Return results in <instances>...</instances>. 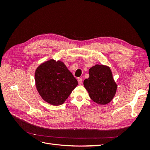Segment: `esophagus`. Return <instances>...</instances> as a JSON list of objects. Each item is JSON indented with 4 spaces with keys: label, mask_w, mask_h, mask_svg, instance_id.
Returning <instances> with one entry per match:
<instances>
[{
    "label": "esophagus",
    "mask_w": 150,
    "mask_h": 150,
    "mask_svg": "<svg viewBox=\"0 0 150 150\" xmlns=\"http://www.w3.org/2000/svg\"><path fill=\"white\" fill-rule=\"evenodd\" d=\"M78 84L80 85V84H82V82H83V79H82V78H78Z\"/></svg>",
    "instance_id": "obj_1"
}]
</instances>
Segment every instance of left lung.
<instances>
[{
    "label": "left lung",
    "instance_id": "left-lung-1",
    "mask_svg": "<svg viewBox=\"0 0 150 150\" xmlns=\"http://www.w3.org/2000/svg\"><path fill=\"white\" fill-rule=\"evenodd\" d=\"M89 77L84 81V86L92 100L105 105L114 98L117 85L113 79L110 67L96 64L89 70Z\"/></svg>",
    "mask_w": 150,
    "mask_h": 150
}]
</instances>
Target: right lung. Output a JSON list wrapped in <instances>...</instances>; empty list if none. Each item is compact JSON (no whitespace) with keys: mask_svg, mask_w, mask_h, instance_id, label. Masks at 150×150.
<instances>
[{"mask_svg":"<svg viewBox=\"0 0 150 150\" xmlns=\"http://www.w3.org/2000/svg\"><path fill=\"white\" fill-rule=\"evenodd\" d=\"M35 86L44 101L53 106L61 105L78 86V81L61 61L51 59L35 71Z\"/></svg>","mask_w":150,"mask_h":150,"instance_id":"obj_1","label":"right lung"}]
</instances>
